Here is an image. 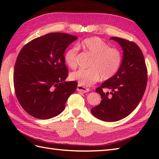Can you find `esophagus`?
Here are the masks:
<instances>
[{"label": "esophagus", "mask_w": 159, "mask_h": 159, "mask_svg": "<svg viewBox=\"0 0 159 159\" xmlns=\"http://www.w3.org/2000/svg\"><path fill=\"white\" fill-rule=\"evenodd\" d=\"M76 90L78 91V92H83V93H87V92H89V88H87V87H85L81 86V85H78Z\"/></svg>", "instance_id": "esophagus-1"}]
</instances>
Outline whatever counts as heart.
I'll use <instances>...</instances> for the list:
<instances>
[{"instance_id":"b5f03b06","label":"heart","mask_w":159,"mask_h":159,"mask_svg":"<svg viewBox=\"0 0 159 159\" xmlns=\"http://www.w3.org/2000/svg\"><path fill=\"white\" fill-rule=\"evenodd\" d=\"M92 56L88 69H80L70 74L71 79L76 80L81 86H89L100 79L108 80L116 75L122 61V55L120 50L110 48V46L99 38H87L78 44ZM77 46L67 50L65 61L70 68L76 67Z\"/></svg>"}]
</instances>
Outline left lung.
<instances>
[{"mask_svg":"<svg viewBox=\"0 0 159 159\" xmlns=\"http://www.w3.org/2000/svg\"><path fill=\"white\" fill-rule=\"evenodd\" d=\"M110 39L122 48V61L116 75L96 88L102 100L91 109L93 116L104 121H118L133 112L142 98L148 81L147 67L139 47L117 37ZM103 89L110 92L104 93Z\"/></svg>","mask_w":159,"mask_h":159,"instance_id":"8db88e82","label":"left lung"}]
</instances>
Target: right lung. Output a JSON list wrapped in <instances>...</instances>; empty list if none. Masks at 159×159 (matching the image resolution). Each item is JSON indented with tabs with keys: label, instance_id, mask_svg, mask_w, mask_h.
Here are the masks:
<instances>
[{
	"label": "right lung",
	"instance_id": "obj_1",
	"mask_svg": "<svg viewBox=\"0 0 159 159\" xmlns=\"http://www.w3.org/2000/svg\"><path fill=\"white\" fill-rule=\"evenodd\" d=\"M78 38L63 33H50L31 40L17 57L13 85L19 103L26 113L48 120L65 109L78 83L66 82L68 70L64 52Z\"/></svg>",
	"mask_w": 159,
	"mask_h": 159
}]
</instances>
